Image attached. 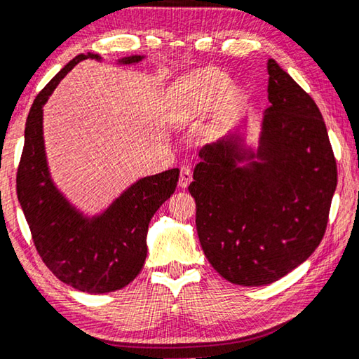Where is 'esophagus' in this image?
I'll return each mask as SVG.
<instances>
[{"label":"esophagus","instance_id":"obj_1","mask_svg":"<svg viewBox=\"0 0 359 359\" xmlns=\"http://www.w3.org/2000/svg\"><path fill=\"white\" fill-rule=\"evenodd\" d=\"M191 182V169L189 165H184V168L180 169V177H179V187L180 189H187V187L190 185Z\"/></svg>","mask_w":359,"mask_h":359}]
</instances>
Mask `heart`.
Returning a JSON list of instances; mask_svg holds the SVG:
<instances>
[{
    "instance_id": "heart-1",
    "label": "heart",
    "mask_w": 359,
    "mask_h": 359,
    "mask_svg": "<svg viewBox=\"0 0 359 359\" xmlns=\"http://www.w3.org/2000/svg\"><path fill=\"white\" fill-rule=\"evenodd\" d=\"M232 92V79L216 69H203L180 77L165 95V117L170 124H189L221 106ZM233 101H243V90H233Z\"/></svg>"
}]
</instances>
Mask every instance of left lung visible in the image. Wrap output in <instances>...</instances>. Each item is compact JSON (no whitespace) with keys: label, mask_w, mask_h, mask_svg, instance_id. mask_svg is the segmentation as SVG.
Returning <instances> with one entry per match:
<instances>
[{"label":"left lung","mask_w":359,"mask_h":359,"mask_svg":"<svg viewBox=\"0 0 359 359\" xmlns=\"http://www.w3.org/2000/svg\"><path fill=\"white\" fill-rule=\"evenodd\" d=\"M258 142L248 119L205 145L189 191L210 264L243 287L279 280L324 237L337 164L323 114L274 60Z\"/></svg>","instance_id":"left-lung-1"}]
</instances>
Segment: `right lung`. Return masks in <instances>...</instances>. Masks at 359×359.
Listing matches in <instances>:
<instances>
[{
  "mask_svg": "<svg viewBox=\"0 0 359 359\" xmlns=\"http://www.w3.org/2000/svg\"><path fill=\"white\" fill-rule=\"evenodd\" d=\"M103 61L95 53L69 61L36 96L25 122L18 170V198L43 263L61 282L87 293L119 290L140 274L147 259L148 226L175 191L180 170L147 175L128 185L100 212H85L53 180L43 137V106L74 66ZM143 55L117 60L133 66Z\"/></svg>",
  "mask_w": 359,
  "mask_h": 359,
  "instance_id": "obj_1",
  "label": "right lung"
}]
</instances>
